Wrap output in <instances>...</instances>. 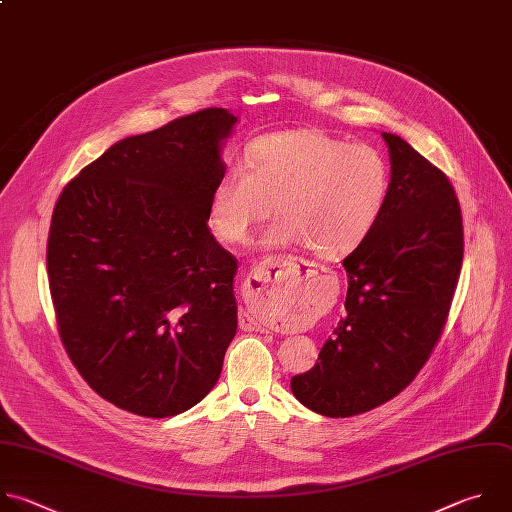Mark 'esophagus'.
<instances>
[{"label": "esophagus", "instance_id": "34e87169", "mask_svg": "<svg viewBox=\"0 0 512 512\" xmlns=\"http://www.w3.org/2000/svg\"><path fill=\"white\" fill-rule=\"evenodd\" d=\"M307 263H299L297 259L291 257H269L263 263H259L255 269H251L247 281H245V291L249 297H263L269 287L273 283H277L279 279H287V281H301L305 275ZM241 325L243 329H251V331H265V327L253 319L251 315L243 313L241 315Z\"/></svg>", "mask_w": 512, "mask_h": 512}]
</instances>
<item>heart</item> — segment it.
Masks as SVG:
<instances>
[{
    "instance_id": "b5f03b06",
    "label": "heart",
    "mask_w": 512,
    "mask_h": 512,
    "mask_svg": "<svg viewBox=\"0 0 512 512\" xmlns=\"http://www.w3.org/2000/svg\"><path fill=\"white\" fill-rule=\"evenodd\" d=\"M392 175L372 146L317 128L273 132L233 162L211 195V223L233 245L249 239L275 207L279 215L263 235L265 247H301L321 257L352 253L380 221Z\"/></svg>"
}]
</instances>
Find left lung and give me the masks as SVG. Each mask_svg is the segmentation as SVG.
<instances>
[{
    "mask_svg": "<svg viewBox=\"0 0 512 512\" xmlns=\"http://www.w3.org/2000/svg\"><path fill=\"white\" fill-rule=\"evenodd\" d=\"M382 138L390 197L372 233L344 259L346 315L317 364L291 378L293 396L327 418L368 412L416 378L442 333L462 267V215L450 181L398 134Z\"/></svg>",
    "mask_w": 512,
    "mask_h": 512,
    "instance_id": "obj_1",
    "label": "left lung"
}]
</instances>
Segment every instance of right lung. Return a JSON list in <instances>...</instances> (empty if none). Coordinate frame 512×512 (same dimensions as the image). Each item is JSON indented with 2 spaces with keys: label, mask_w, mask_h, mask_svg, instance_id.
I'll return each instance as SVG.
<instances>
[{
  "label": "right lung",
  "mask_w": 512,
  "mask_h": 512,
  "mask_svg": "<svg viewBox=\"0 0 512 512\" xmlns=\"http://www.w3.org/2000/svg\"><path fill=\"white\" fill-rule=\"evenodd\" d=\"M239 118L207 108L112 144L62 191L48 277L88 386L144 418L199 404L237 333V261L209 231Z\"/></svg>",
  "instance_id": "right-lung-1"
}]
</instances>
